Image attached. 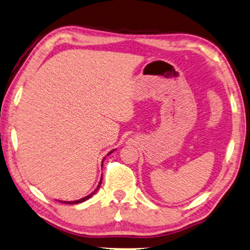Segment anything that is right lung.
<instances>
[{
	"label": "right lung",
	"mask_w": 250,
	"mask_h": 250,
	"mask_svg": "<svg viewBox=\"0 0 250 250\" xmlns=\"http://www.w3.org/2000/svg\"><path fill=\"white\" fill-rule=\"evenodd\" d=\"M113 151H111V152H109V154H111ZM103 166V165H102ZM103 178V177H102ZM101 185H102V179H101V181H99V184H98V186H97V188L95 189V191H93L92 193L90 194H88L87 197H84V198H82V199H80V200H75V201H60V202H62V203H66V204H78V203H81V202H84V201H86L87 200V199H89L90 197H93V194L97 191L98 190V188L101 187Z\"/></svg>",
	"instance_id": "obj_1"
}]
</instances>
